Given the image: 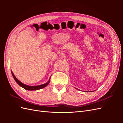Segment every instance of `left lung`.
I'll list each match as a JSON object with an SVG mask.
<instances>
[{
	"instance_id": "1",
	"label": "left lung",
	"mask_w": 123,
	"mask_h": 123,
	"mask_svg": "<svg viewBox=\"0 0 123 123\" xmlns=\"http://www.w3.org/2000/svg\"><path fill=\"white\" fill-rule=\"evenodd\" d=\"M76 89H77V88H76ZM78 90H79V89H78Z\"/></svg>"
}]
</instances>
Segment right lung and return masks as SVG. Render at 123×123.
<instances>
[{
    "label": "right lung",
    "instance_id": "1",
    "mask_svg": "<svg viewBox=\"0 0 123 123\" xmlns=\"http://www.w3.org/2000/svg\"><path fill=\"white\" fill-rule=\"evenodd\" d=\"M11 73H12V76L14 78V79L16 81V82L19 85L20 87H21L22 88H24L25 90H30V91H32V90H39V89H43V88H44L45 87H46L47 86H48L49 85V83H50V79L45 84H42V85H38V86H29V85H25L24 83H21L20 81H19L18 80L17 78L15 77V76L14 75V74H13V72L11 71Z\"/></svg>",
    "mask_w": 123,
    "mask_h": 123
}]
</instances>
